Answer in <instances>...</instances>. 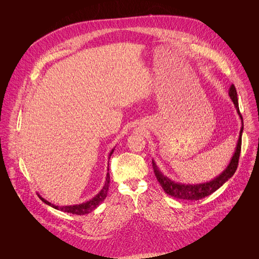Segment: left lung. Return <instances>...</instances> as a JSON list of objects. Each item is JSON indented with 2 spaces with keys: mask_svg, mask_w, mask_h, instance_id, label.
I'll return each instance as SVG.
<instances>
[{
  "mask_svg": "<svg viewBox=\"0 0 259 259\" xmlns=\"http://www.w3.org/2000/svg\"><path fill=\"white\" fill-rule=\"evenodd\" d=\"M229 96L231 97L232 101L234 102V105L237 109V113L242 122L239 139H238V142L236 145V150H235V153L233 154V157H232L229 165L219 175H217L216 177H214L213 179H211L209 181L201 182V183H184V182L172 180L169 177H167L161 171V169L157 166L155 160H153V168H154L157 180L161 184V187L163 188L165 193L168 194L169 196H172L177 199H182V200H192V201L201 200V199L213 194L220 187H223L224 184L235 174L237 167H238L240 153H241L242 134H243V129H244V124H243V118H242V116L240 114V110H239L237 90L234 85H231V87L229 89Z\"/></svg>",
  "mask_w": 259,
  "mask_h": 259,
  "instance_id": "1",
  "label": "left lung"
}]
</instances>
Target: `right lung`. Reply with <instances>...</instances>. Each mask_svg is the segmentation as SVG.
Here are the masks:
<instances>
[{
	"label": "right lung",
	"mask_w": 259,
	"mask_h": 259,
	"mask_svg": "<svg viewBox=\"0 0 259 259\" xmlns=\"http://www.w3.org/2000/svg\"><path fill=\"white\" fill-rule=\"evenodd\" d=\"M115 151V147L114 149L110 151L109 155H108V160L110 158V156H112V154L114 153ZM108 166H107V173H106V178H105V182H104V186L103 188L100 190V192L94 196L91 200L87 201V202H84V203H81V204H76V205H68V206H58V205H54L52 203H50L49 201L45 200L41 195L38 194L39 198L47 205H49L50 207L56 209V210H59V211H62V212H66V213H71V214H76V215H85V214H88L90 212H92L93 210H95L103 201L104 199L106 198L107 196V192H108V187H109V173H108Z\"/></svg>",
	"instance_id": "add662e5"
}]
</instances>
